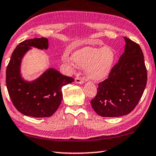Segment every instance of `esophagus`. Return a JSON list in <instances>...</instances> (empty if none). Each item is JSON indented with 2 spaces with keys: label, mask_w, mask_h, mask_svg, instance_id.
I'll use <instances>...</instances> for the list:
<instances>
[{
  "label": "esophagus",
  "mask_w": 156,
  "mask_h": 156,
  "mask_svg": "<svg viewBox=\"0 0 156 156\" xmlns=\"http://www.w3.org/2000/svg\"><path fill=\"white\" fill-rule=\"evenodd\" d=\"M75 81L76 83H78V84H83V83L85 82L84 79L83 78H76Z\"/></svg>",
  "instance_id": "34e87169"
}]
</instances>
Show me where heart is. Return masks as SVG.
I'll return each mask as SVG.
<instances>
[{
    "mask_svg": "<svg viewBox=\"0 0 156 156\" xmlns=\"http://www.w3.org/2000/svg\"><path fill=\"white\" fill-rule=\"evenodd\" d=\"M116 59V52L111 47H83L73 52L71 57H65L69 64L87 69L90 78L100 80L108 76Z\"/></svg>",
    "mask_w": 156,
    "mask_h": 156,
    "instance_id": "obj_1",
    "label": "heart"
}]
</instances>
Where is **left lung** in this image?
I'll return each instance as SVG.
<instances>
[{
  "mask_svg": "<svg viewBox=\"0 0 156 156\" xmlns=\"http://www.w3.org/2000/svg\"><path fill=\"white\" fill-rule=\"evenodd\" d=\"M125 52L112 68L108 78L99 83L92 107L102 117L127 115L137 105L147 83L142 50L137 43L124 37Z\"/></svg>",
  "mask_w": 156,
  "mask_h": 156,
  "instance_id": "8db88e82",
  "label": "left lung"
}]
</instances>
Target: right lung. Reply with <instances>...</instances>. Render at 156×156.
Masks as SVG:
<instances>
[{
    "label": "right lung",
    "mask_w": 156,
    "mask_h": 156,
    "mask_svg": "<svg viewBox=\"0 0 156 156\" xmlns=\"http://www.w3.org/2000/svg\"><path fill=\"white\" fill-rule=\"evenodd\" d=\"M32 47L47 50L48 40L36 38L19 44L7 67L6 86L13 105L21 113L34 118L50 117L61 104L62 87L73 82L74 79L50 68L36 80H25L21 74V64Z\"/></svg>",
    "instance_id": "right-lung-1"
}]
</instances>
